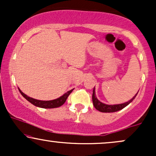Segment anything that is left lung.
Masks as SVG:
<instances>
[{
  "label": "left lung",
  "mask_w": 156,
  "mask_h": 156,
  "mask_svg": "<svg viewBox=\"0 0 156 156\" xmlns=\"http://www.w3.org/2000/svg\"><path fill=\"white\" fill-rule=\"evenodd\" d=\"M138 92L135 94V96H133V98L128 101V102H125L124 103H120V104H115V105H108L105 104V103H102L99 101V100L97 98L96 94H95V89H93V93H92V102L93 105H94V108L97 110L101 112H104V113H111V112H116L118 111L122 110V108H124L125 107H126L128 104H130L132 101H133L134 98H136V96L137 95Z\"/></svg>",
  "instance_id": "obj_1"
}]
</instances>
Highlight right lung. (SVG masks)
I'll list each match as a JSON object with an SVG mask.
<instances>
[{
    "label": "right lung",
    "mask_w": 156,
    "mask_h": 156,
    "mask_svg": "<svg viewBox=\"0 0 156 156\" xmlns=\"http://www.w3.org/2000/svg\"><path fill=\"white\" fill-rule=\"evenodd\" d=\"M19 89L20 92L21 93V94L28 101V102L32 103L33 105H34L35 106L39 107V108H58V107H60L61 105H62L65 103V101H67L68 96L70 94V93L73 92V90L74 89H71V90L68 91L64 94L63 95L59 97L58 98L55 100H52V101H39V100H37L34 99V98H32L28 97V95H26V94H24L20 89Z\"/></svg>",
    "instance_id": "right-lung-1"
}]
</instances>
